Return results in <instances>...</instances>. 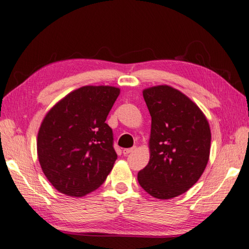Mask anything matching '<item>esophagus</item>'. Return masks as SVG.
Here are the masks:
<instances>
[{
	"instance_id": "34e87169",
	"label": "esophagus",
	"mask_w": 249,
	"mask_h": 249,
	"mask_svg": "<svg viewBox=\"0 0 249 249\" xmlns=\"http://www.w3.org/2000/svg\"><path fill=\"white\" fill-rule=\"evenodd\" d=\"M135 150H136V147L129 148V149H124V150H123V153H124L125 155H127V154H129V153H133Z\"/></svg>"
}]
</instances>
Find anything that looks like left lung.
Here are the masks:
<instances>
[{"instance_id":"8db88e82","label":"left lung","mask_w":249,"mask_h":249,"mask_svg":"<svg viewBox=\"0 0 249 249\" xmlns=\"http://www.w3.org/2000/svg\"><path fill=\"white\" fill-rule=\"evenodd\" d=\"M142 95L151 115L150 160L138 173V182L155 198L176 197L206 168L211 127L196 102L172 86L149 87Z\"/></svg>"}]
</instances>
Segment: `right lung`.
<instances>
[{
  "mask_svg": "<svg viewBox=\"0 0 249 249\" xmlns=\"http://www.w3.org/2000/svg\"><path fill=\"white\" fill-rule=\"evenodd\" d=\"M114 86H83L47 112L37 133L41 168L57 191L81 197L98 189L118 159L107 116L120 95Z\"/></svg>",
  "mask_w": 249,
  "mask_h": 249,
  "instance_id": "add662e5",
  "label": "right lung"
}]
</instances>
